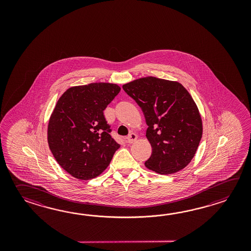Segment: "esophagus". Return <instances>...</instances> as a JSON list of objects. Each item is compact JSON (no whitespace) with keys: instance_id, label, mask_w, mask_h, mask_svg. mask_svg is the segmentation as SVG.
Returning a JSON list of instances; mask_svg holds the SVG:
<instances>
[{"instance_id":"1","label":"esophagus","mask_w":251,"mask_h":251,"mask_svg":"<svg viewBox=\"0 0 251 251\" xmlns=\"http://www.w3.org/2000/svg\"><path fill=\"white\" fill-rule=\"evenodd\" d=\"M136 140H137V135L135 133H130V134H128V136L126 137V142L128 144H133Z\"/></svg>"}]
</instances>
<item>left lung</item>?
<instances>
[{"label": "left lung", "instance_id": "1", "mask_svg": "<svg viewBox=\"0 0 251 251\" xmlns=\"http://www.w3.org/2000/svg\"><path fill=\"white\" fill-rule=\"evenodd\" d=\"M142 108L148 126L151 155L144 165L160 174L181 171L191 161L202 138L203 126L189 92L177 81L149 76L123 85Z\"/></svg>", "mask_w": 251, "mask_h": 251}]
</instances>
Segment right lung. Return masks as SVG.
Listing matches in <instances>:
<instances>
[{
	"instance_id": "1",
	"label": "right lung",
	"mask_w": 251,
	"mask_h": 251,
	"mask_svg": "<svg viewBox=\"0 0 251 251\" xmlns=\"http://www.w3.org/2000/svg\"><path fill=\"white\" fill-rule=\"evenodd\" d=\"M120 90L107 82L75 86L55 105L48 123V145L59 165L76 178L100 175L120 147L103 113Z\"/></svg>"
}]
</instances>
